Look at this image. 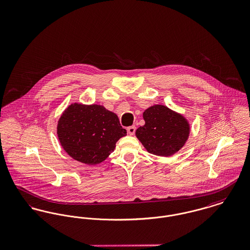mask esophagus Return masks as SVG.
I'll return each mask as SVG.
<instances>
[{"mask_svg": "<svg viewBox=\"0 0 250 250\" xmlns=\"http://www.w3.org/2000/svg\"><path fill=\"white\" fill-rule=\"evenodd\" d=\"M135 130H136V127L135 125H131L129 127H127V132L129 135H133L135 133Z\"/></svg>", "mask_w": 250, "mask_h": 250, "instance_id": "esophagus-1", "label": "esophagus"}]
</instances>
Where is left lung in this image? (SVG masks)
<instances>
[{
  "instance_id": "obj_1",
  "label": "left lung",
  "mask_w": 250,
  "mask_h": 250,
  "mask_svg": "<svg viewBox=\"0 0 250 250\" xmlns=\"http://www.w3.org/2000/svg\"><path fill=\"white\" fill-rule=\"evenodd\" d=\"M145 125L135 134L149 153L169 157L186 145L190 134L188 119L164 104H154L145 110Z\"/></svg>"
}]
</instances>
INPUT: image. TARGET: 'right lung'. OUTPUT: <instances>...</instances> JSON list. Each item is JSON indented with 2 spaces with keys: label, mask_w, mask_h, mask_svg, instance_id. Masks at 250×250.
Returning a JSON list of instances; mask_svg holds the SVG:
<instances>
[{
  "label": "right lung",
  "mask_w": 250,
  "mask_h": 250,
  "mask_svg": "<svg viewBox=\"0 0 250 250\" xmlns=\"http://www.w3.org/2000/svg\"><path fill=\"white\" fill-rule=\"evenodd\" d=\"M57 135L63 150L85 165H98L114 151L126 135L114 112L101 104H69L58 120Z\"/></svg>",
  "instance_id": "obj_1"
}]
</instances>
